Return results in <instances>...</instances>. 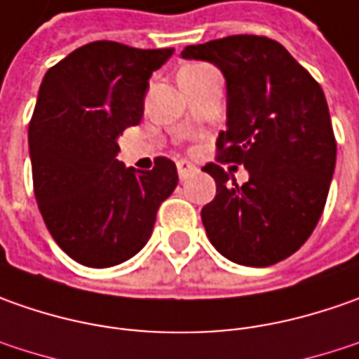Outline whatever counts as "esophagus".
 <instances>
[{
	"mask_svg": "<svg viewBox=\"0 0 359 359\" xmlns=\"http://www.w3.org/2000/svg\"><path fill=\"white\" fill-rule=\"evenodd\" d=\"M175 165H177V175H180V180H186L187 175L196 170V165H194V163H189V161H186V159H180Z\"/></svg>",
	"mask_w": 359,
	"mask_h": 359,
	"instance_id": "esophagus-1",
	"label": "esophagus"
}]
</instances>
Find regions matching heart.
I'll return each instance as SVG.
<instances>
[{
	"instance_id": "b5f03b06",
	"label": "heart",
	"mask_w": 359,
	"mask_h": 359,
	"mask_svg": "<svg viewBox=\"0 0 359 359\" xmlns=\"http://www.w3.org/2000/svg\"><path fill=\"white\" fill-rule=\"evenodd\" d=\"M187 67H196V65H187Z\"/></svg>"
}]
</instances>
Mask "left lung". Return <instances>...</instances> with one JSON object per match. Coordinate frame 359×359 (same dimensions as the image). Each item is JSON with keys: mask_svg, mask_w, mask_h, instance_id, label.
Segmentation results:
<instances>
[{"mask_svg": "<svg viewBox=\"0 0 359 359\" xmlns=\"http://www.w3.org/2000/svg\"><path fill=\"white\" fill-rule=\"evenodd\" d=\"M182 55L212 62L228 83V130L215 142V163L201 168L217 186L201 210L205 233L236 264L273 266L306 243L327 200L336 137L324 91L264 35H228ZM226 163L243 165L250 180L231 182Z\"/></svg>", "mask_w": 359, "mask_h": 359, "instance_id": "1", "label": "left lung"}]
</instances>
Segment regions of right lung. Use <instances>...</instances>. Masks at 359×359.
I'll list each match as a JSON object with an SVG mask.
<instances>
[{
  "instance_id": "obj_1",
  "label": "right lung",
  "mask_w": 359,
  "mask_h": 359,
  "mask_svg": "<svg viewBox=\"0 0 359 359\" xmlns=\"http://www.w3.org/2000/svg\"><path fill=\"white\" fill-rule=\"evenodd\" d=\"M172 48L91 41L49 67L29 121L34 194L51 238L88 268L130 259L149 240L161 201L177 186L175 163L123 168L118 137L144 116L149 77Z\"/></svg>"
}]
</instances>
